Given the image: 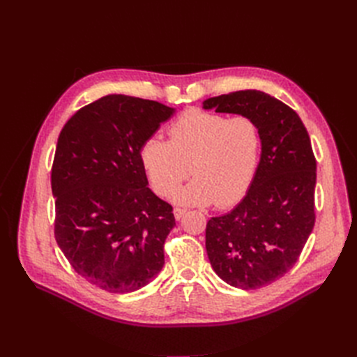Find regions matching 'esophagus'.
<instances>
[{
  "instance_id": "esophagus-1",
  "label": "esophagus",
  "mask_w": 357,
  "mask_h": 357,
  "mask_svg": "<svg viewBox=\"0 0 357 357\" xmlns=\"http://www.w3.org/2000/svg\"><path fill=\"white\" fill-rule=\"evenodd\" d=\"M186 213H188V210H185V208H174V218L177 220H180Z\"/></svg>"
}]
</instances>
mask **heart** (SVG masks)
<instances>
[{"label": "heart", "instance_id": "1", "mask_svg": "<svg viewBox=\"0 0 357 357\" xmlns=\"http://www.w3.org/2000/svg\"><path fill=\"white\" fill-rule=\"evenodd\" d=\"M259 155L261 131L252 117L201 110H189L172 122L168 142L150 137L139 150L150 185L159 195H171L192 171L195 178L174 193V201L185 205L215 201L219 207L244 197Z\"/></svg>", "mask_w": 357, "mask_h": 357}]
</instances>
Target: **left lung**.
<instances>
[{
	"mask_svg": "<svg viewBox=\"0 0 357 357\" xmlns=\"http://www.w3.org/2000/svg\"><path fill=\"white\" fill-rule=\"evenodd\" d=\"M202 109L248 116L261 131V159L245 197L205 229L214 273L236 289H261L290 271L314 228L310 137L296 112L261 91L214 96Z\"/></svg>",
	"mask_w": 357,
	"mask_h": 357,
	"instance_id": "1",
	"label": "left lung"
}]
</instances>
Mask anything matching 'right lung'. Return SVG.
Here are the masks:
<instances>
[{
    "mask_svg": "<svg viewBox=\"0 0 357 357\" xmlns=\"http://www.w3.org/2000/svg\"><path fill=\"white\" fill-rule=\"evenodd\" d=\"M176 113L107 95L62 128L52 167L55 238L79 275L110 294L144 287L165 264L172 207L149 189L139 150Z\"/></svg>",
    "mask_w": 357,
    "mask_h": 357,
    "instance_id": "1",
    "label": "right lung"
}]
</instances>
